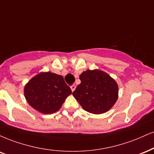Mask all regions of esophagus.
<instances>
[{
	"label": "esophagus",
	"instance_id": "34e87169",
	"mask_svg": "<svg viewBox=\"0 0 154 154\" xmlns=\"http://www.w3.org/2000/svg\"><path fill=\"white\" fill-rule=\"evenodd\" d=\"M75 88H76V86H75V85H72V86H71V90H72V92H74V91H75Z\"/></svg>",
	"mask_w": 154,
	"mask_h": 154
}]
</instances>
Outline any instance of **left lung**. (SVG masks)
Returning <instances> with one entry per match:
<instances>
[{
    "label": "left lung",
    "instance_id": "left-lung-1",
    "mask_svg": "<svg viewBox=\"0 0 154 154\" xmlns=\"http://www.w3.org/2000/svg\"><path fill=\"white\" fill-rule=\"evenodd\" d=\"M81 83L72 95L85 110L101 114L113 106L118 97V87L115 79L99 69L86 70L79 75Z\"/></svg>",
    "mask_w": 154,
    "mask_h": 154
}]
</instances>
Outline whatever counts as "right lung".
I'll use <instances>...</instances> for the list:
<instances>
[{
	"instance_id": "1",
	"label": "right lung",
	"mask_w": 154,
	"mask_h": 154,
	"mask_svg": "<svg viewBox=\"0 0 154 154\" xmlns=\"http://www.w3.org/2000/svg\"><path fill=\"white\" fill-rule=\"evenodd\" d=\"M72 94L62 76L52 72H41L24 87V96L33 108L44 114L56 112Z\"/></svg>"
}]
</instances>
